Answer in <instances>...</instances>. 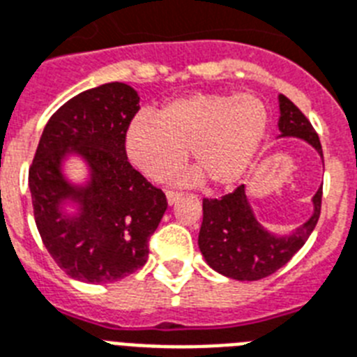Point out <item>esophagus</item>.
<instances>
[{
	"mask_svg": "<svg viewBox=\"0 0 357 357\" xmlns=\"http://www.w3.org/2000/svg\"><path fill=\"white\" fill-rule=\"evenodd\" d=\"M182 193H178V191H167L166 193V199H167V204L172 206V204H175L176 200H181Z\"/></svg>",
	"mask_w": 357,
	"mask_h": 357,
	"instance_id": "obj_1",
	"label": "esophagus"
}]
</instances>
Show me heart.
I'll return each mask as SVG.
<instances>
[{"instance_id":"obj_1","label":"heart","mask_w":357,"mask_h":357,"mask_svg":"<svg viewBox=\"0 0 357 357\" xmlns=\"http://www.w3.org/2000/svg\"><path fill=\"white\" fill-rule=\"evenodd\" d=\"M266 132L267 109L258 97L195 93L164 106L160 117L135 115L126 128L124 148L130 162L149 178L172 173L191 148L200 172L218 188H227L248 173Z\"/></svg>"}]
</instances>
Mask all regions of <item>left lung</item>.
I'll return each instance as SVG.
<instances>
[{
	"label": "left lung",
	"mask_w": 357,
	"mask_h": 357,
	"mask_svg": "<svg viewBox=\"0 0 357 357\" xmlns=\"http://www.w3.org/2000/svg\"><path fill=\"white\" fill-rule=\"evenodd\" d=\"M278 100L280 137L301 139L324 158L321 142L309 119L285 96H280ZM321 195L324 185L312 197V216L287 236H276L261 227L249 206L243 184L220 199H204L199 248L208 266L227 278L242 282H255L276 273L303 248L314 231L321 211Z\"/></svg>",
	"instance_id": "obj_1"
}]
</instances>
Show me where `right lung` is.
<instances>
[{"instance_id": "1", "label": "right lung", "mask_w": 357, "mask_h": 357, "mask_svg": "<svg viewBox=\"0 0 357 357\" xmlns=\"http://www.w3.org/2000/svg\"><path fill=\"white\" fill-rule=\"evenodd\" d=\"M137 91L106 83L66 100L52 115L29 169L33 218L47 251L68 276L86 283L126 278L148 260V240L167 208L162 190L128 162L124 135L139 112ZM85 158L91 181L70 185L60 166ZM78 204L68 215L62 204Z\"/></svg>"}]
</instances>
